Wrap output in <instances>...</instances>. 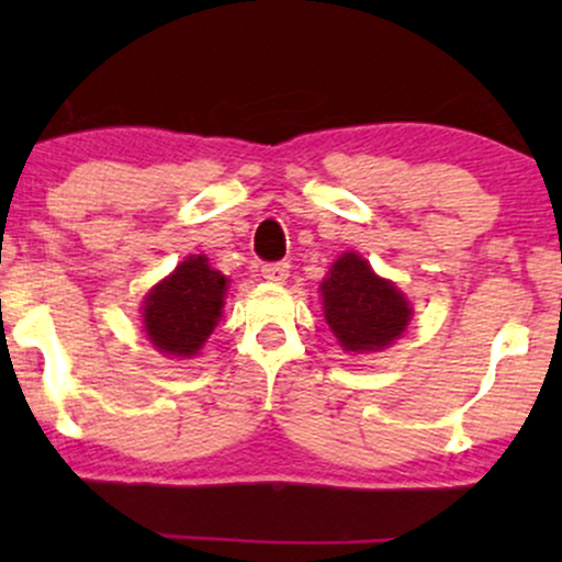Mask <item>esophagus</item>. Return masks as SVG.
<instances>
[{
  "instance_id": "34e87169",
  "label": "esophagus",
  "mask_w": 562,
  "mask_h": 562,
  "mask_svg": "<svg viewBox=\"0 0 562 562\" xmlns=\"http://www.w3.org/2000/svg\"><path fill=\"white\" fill-rule=\"evenodd\" d=\"M288 274H290V263H288V261L263 263V267H261V277H263V280H267V282H277V285H280V282H285Z\"/></svg>"
}]
</instances>
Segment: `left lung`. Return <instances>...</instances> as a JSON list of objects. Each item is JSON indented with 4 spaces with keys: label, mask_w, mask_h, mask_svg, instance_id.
Listing matches in <instances>:
<instances>
[{
    "label": "left lung",
    "mask_w": 562,
    "mask_h": 562,
    "mask_svg": "<svg viewBox=\"0 0 562 562\" xmlns=\"http://www.w3.org/2000/svg\"><path fill=\"white\" fill-rule=\"evenodd\" d=\"M319 290L325 319L344 351H380L402 338L412 319V306L402 290L372 272L353 250L333 263Z\"/></svg>",
    "instance_id": "8db88e82"
}]
</instances>
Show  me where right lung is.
Segmentation results:
<instances>
[{
	"label": "right lung",
	"mask_w": 562,
	"mask_h": 562,
	"mask_svg": "<svg viewBox=\"0 0 562 562\" xmlns=\"http://www.w3.org/2000/svg\"><path fill=\"white\" fill-rule=\"evenodd\" d=\"M227 277L205 256H187L142 301V322L150 344L166 357L190 359L203 348L222 317Z\"/></svg>",
	"instance_id": "obj_1"
}]
</instances>
